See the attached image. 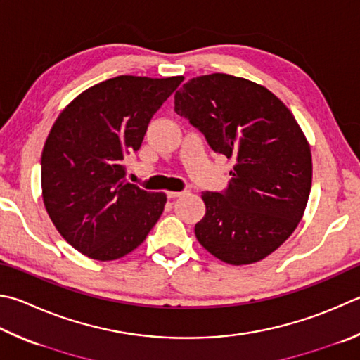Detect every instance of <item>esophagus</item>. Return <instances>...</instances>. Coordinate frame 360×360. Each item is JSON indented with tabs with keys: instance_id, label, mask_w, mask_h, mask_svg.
<instances>
[{
	"instance_id": "34e87169",
	"label": "esophagus",
	"mask_w": 360,
	"mask_h": 360,
	"mask_svg": "<svg viewBox=\"0 0 360 360\" xmlns=\"http://www.w3.org/2000/svg\"><path fill=\"white\" fill-rule=\"evenodd\" d=\"M182 195H184V192H167V197H168L169 200L179 198V197H182Z\"/></svg>"
}]
</instances>
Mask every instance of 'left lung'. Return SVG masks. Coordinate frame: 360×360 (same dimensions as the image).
I'll return each mask as SVG.
<instances>
[{
    "label": "left lung",
    "mask_w": 360,
    "mask_h": 360,
    "mask_svg": "<svg viewBox=\"0 0 360 360\" xmlns=\"http://www.w3.org/2000/svg\"><path fill=\"white\" fill-rule=\"evenodd\" d=\"M174 112L236 162L226 188L201 193L198 243L228 264L266 258L296 230L310 195L311 154L292 113L269 89L226 74L182 84Z\"/></svg>",
    "instance_id": "8db88e82"
}]
</instances>
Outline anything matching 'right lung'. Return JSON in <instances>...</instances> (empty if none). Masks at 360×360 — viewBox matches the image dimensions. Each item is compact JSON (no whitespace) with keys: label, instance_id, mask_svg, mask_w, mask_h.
Here are the masks:
<instances>
[{"label":"right lung","instance_id":"obj_1","mask_svg":"<svg viewBox=\"0 0 360 360\" xmlns=\"http://www.w3.org/2000/svg\"><path fill=\"white\" fill-rule=\"evenodd\" d=\"M184 77L120 75L63 110L44 145V205L56 230L86 257L121 258L146 239L165 193L126 181L124 160L141 146L153 116Z\"/></svg>","mask_w":360,"mask_h":360}]
</instances>
